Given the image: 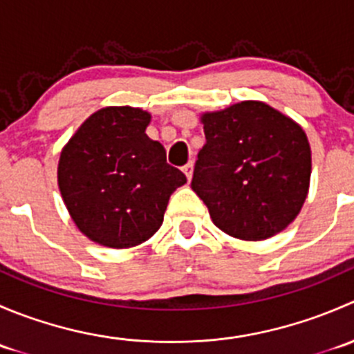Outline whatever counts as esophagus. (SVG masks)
I'll use <instances>...</instances> for the list:
<instances>
[{"label":"esophagus","instance_id":"34e87169","mask_svg":"<svg viewBox=\"0 0 354 354\" xmlns=\"http://www.w3.org/2000/svg\"><path fill=\"white\" fill-rule=\"evenodd\" d=\"M183 173H185V176H187V180L190 181L192 180V174H194V162L185 164V166H183Z\"/></svg>","mask_w":354,"mask_h":354}]
</instances>
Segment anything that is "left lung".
Segmentation results:
<instances>
[{"label": "left lung", "instance_id": "8db88e82", "mask_svg": "<svg viewBox=\"0 0 354 354\" xmlns=\"http://www.w3.org/2000/svg\"><path fill=\"white\" fill-rule=\"evenodd\" d=\"M202 123L192 188L212 223L248 241L281 233L308 194L312 154L301 127L259 101L207 113Z\"/></svg>", "mask_w": 354, "mask_h": 354}]
</instances>
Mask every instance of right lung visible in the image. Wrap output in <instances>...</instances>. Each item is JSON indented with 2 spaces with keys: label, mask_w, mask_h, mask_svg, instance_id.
Returning <instances> with one entry per match:
<instances>
[{
  "label": "right lung",
  "mask_w": 354,
  "mask_h": 354,
  "mask_svg": "<svg viewBox=\"0 0 354 354\" xmlns=\"http://www.w3.org/2000/svg\"><path fill=\"white\" fill-rule=\"evenodd\" d=\"M151 114L104 108L84 121L63 149L58 185L78 230L99 245L128 248L160 227L169 197L187 176L145 135Z\"/></svg>",
  "instance_id": "add662e5"
}]
</instances>
